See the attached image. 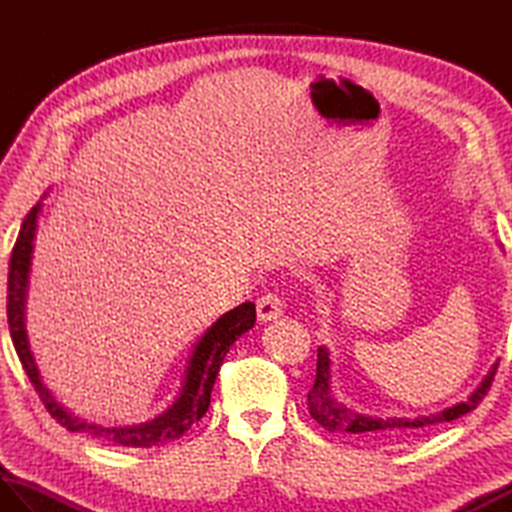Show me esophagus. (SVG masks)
Listing matches in <instances>:
<instances>
[{
  "label": "esophagus",
  "mask_w": 512,
  "mask_h": 512,
  "mask_svg": "<svg viewBox=\"0 0 512 512\" xmlns=\"http://www.w3.org/2000/svg\"><path fill=\"white\" fill-rule=\"evenodd\" d=\"M284 306H286L284 297L277 295V292H266L264 297L257 299V317L264 323L275 321L284 314Z\"/></svg>",
  "instance_id": "1"
}]
</instances>
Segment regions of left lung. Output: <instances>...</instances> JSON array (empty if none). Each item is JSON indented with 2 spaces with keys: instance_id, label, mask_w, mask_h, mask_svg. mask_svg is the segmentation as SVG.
Wrapping results in <instances>:
<instances>
[{
  "instance_id": "left-lung-1",
  "label": "left lung",
  "mask_w": 512,
  "mask_h": 512,
  "mask_svg": "<svg viewBox=\"0 0 512 512\" xmlns=\"http://www.w3.org/2000/svg\"><path fill=\"white\" fill-rule=\"evenodd\" d=\"M317 352H319L317 354V378H314V385L308 391L310 416L328 431L354 433V436H367L374 440H389V442L416 438V436H420V433L427 431L431 424L451 422L455 418L464 416V413L473 411L486 396V391L491 389L493 378L497 374V365H499V363H495L491 367V372L486 374L482 385L473 391L469 400L460 402V405H453L440 413H431V416L383 420V418L363 416V413L347 409L345 405H341V402L334 398L332 389H330V352L325 350V347H319Z\"/></svg>"
}]
</instances>
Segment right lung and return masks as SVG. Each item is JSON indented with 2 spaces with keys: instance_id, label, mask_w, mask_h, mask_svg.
Masks as SVG:
<instances>
[{
  "instance_id": "right-lung-1",
  "label": "right lung",
  "mask_w": 512,
  "mask_h": 512,
  "mask_svg": "<svg viewBox=\"0 0 512 512\" xmlns=\"http://www.w3.org/2000/svg\"><path fill=\"white\" fill-rule=\"evenodd\" d=\"M41 204L32 206V211L26 215L21 231L17 235V242L10 255L8 266V328L13 336V345L21 361V367L26 369L32 387L48 409L50 416L57 420L61 427L68 431L88 433L92 438H101L107 442L121 444V447H154V444H165L167 440H176L182 433L191 429V424L198 422L206 411H209L211 391L215 385L217 372L224 361L226 352L231 345L248 332L255 325V303H242V306L233 308L231 312L222 314L209 330L204 332L202 339L195 345L191 354V361L187 367V376L180 389V396L176 402L158 418L149 420L145 424H134V427H99V424L83 422L70 411H65L50 391L43 387L41 376L35 358L28 347V334L24 323V308H26V290H28V270H30V257H32V239L37 231V215Z\"/></svg>"
}]
</instances>
